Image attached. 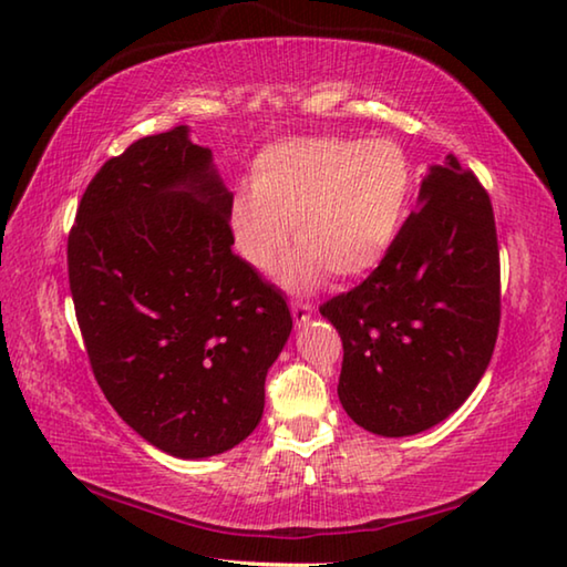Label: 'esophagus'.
Here are the masks:
<instances>
[{
	"mask_svg": "<svg viewBox=\"0 0 567 567\" xmlns=\"http://www.w3.org/2000/svg\"><path fill=\"white\" fill-rule=\"evenodd\" d=\"M292 318L297 324L310 322L312 318V305L310 302H292Z\"/></svg>",
	"mask_w": 567,
	"mask_h": 567,
	"instance_id": "34e87169",
	"label": "esophagus"
}]
</instances>
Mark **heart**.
Instances as JSON below:
<instances>
[{"instance_id":"b5f03b06","label":"heart","mask_w":567,"mask_h":567,"mask_svg":"<svg viewBox=\"0 0 567 567\" xmlns=\"http://www.w3.org/2000/svg\"><path fill=\"white\" fill-rule=\"evenodd\" d=\"M412 199V165L390 140L290 137L252 162L249 187L229 205V227L243 260L270 272L287 243L282 267L290 290H312L328 272L358 280L395 245Z\"/></svg>"}]
</instances>
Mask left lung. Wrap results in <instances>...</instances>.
<instances>
[{"label":"left lung","mask_w":567,"mask_h":567,"mask_svg":"<svg viewBox=\"0 0 567 567\" xmlns=\"http://www.w3.org/2000/svg\"><path fill=\"white\" fill-rule=\"evenodd\" d=\"M342 338L338 398L368 433L408 437L477 388L501 324V252L487 192L447 155L378 270L320 307Z\"/></svg>","instance_id":"obj_1"}]
</instances>
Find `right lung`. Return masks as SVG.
Instances as JSON below:
<instances>
[{
    "instance_id": "1",
    "label": "right lung",
    "mask_w": 567,
    "mask_h": 567,
    "mask_svg": "<svg viewBox=\"0 0 567 567\" xmlns=\"http://www.w3.org/2000/svg\"><path fill=\"white\" fill-rule=\"evenodd\" d=\"M233 192L189 127L142 137L84 189L66 245L94 378L162 453L203 460L252 433L292 332L280 290L233 252Z\"/></svg>"
}]
</instances>
